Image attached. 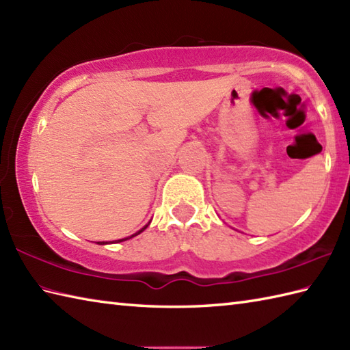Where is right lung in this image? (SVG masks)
<instances>
[{
	"mask_svg": "<svg viewBox=\"0 0 350 350\" xmlns=\"http://www.w3.org/2000/svg\"><path fill=\"white\" fill-rule=\"evenodd\" d=\"M147 226H148V224H147ZM147 226H144L143 228H141V230H138V232H137L135 234H132V236H129V237H124V239H118L117 242H123V241H128V239H131V237H133V236H137V234H139V233H143V232H144V230L147 228ZM98 243H99V245H105L107 242H98Z\"/></svg>",
	"mask_w": 350,
	"mask_h": 350,
	"instance_id": "obj_1",
	"label": "right lung"
}]
</instances>
